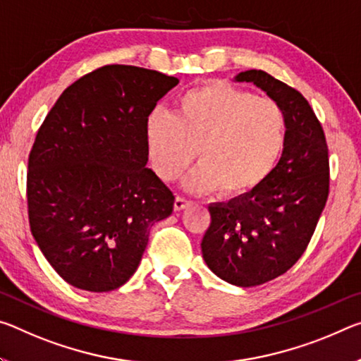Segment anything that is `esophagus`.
<instances>
[{
    "label": "esophagus",
    "instance_id": "34e87169",
    "mask_svg": "<svg viewBox=\"0 0 361 361\" xmlns=\"http://www.w3.org/2000/svg\"><path fill=\"white\" fill-rule=\"evenodd\" d=\"M190 204H191V202H190V201H186V199H183V197H180V196H176L173 207H175V210H176V212H180V210H183V209H186L188 205H190Z\"/></svg>",
    "mask_w": 361,
    "mask_h": 361
}]
</instances>
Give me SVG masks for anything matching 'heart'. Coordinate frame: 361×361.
Instances as JSON below:
<instances>
[{
  "instance_id": "1",
  "label": "heart",
  "mask_w": 361,
  "mask_h": 361,
  "mask_svg": "<svg viewBox=\"0 0 361 361\" xmlns=\"http://www.w3.org/2000/svg\"><path fill=\"white\" fill-rule=\"evenodd\" d=\"M279 104L233 85L212 82L183 93L173 116L154 109L145 123L151 165L159 178L173 181L201 165L185 186L194 192L220 190L223 197L252 194L268 180L286 146Z\"/></svg>"
}]
</instances>
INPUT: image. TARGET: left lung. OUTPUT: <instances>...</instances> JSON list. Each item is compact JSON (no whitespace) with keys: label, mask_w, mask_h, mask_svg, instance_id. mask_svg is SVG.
<instances>
[{"label":"left lung","mask_w":361,"mask_h":361,"mask_svg":"<svg viewBox=\"0 0 361 361\" xmlns=\"http://www.w3.org/2000/svg\"><path fill=\"white\" fill-rule=\"evenodd\" d=\"M234 80L265 91L288 123L281 159L259 190L209 205L205 263L223 281L252 288L281 276L305 252L329 194V159L322 123L299 91L255 68Z\"/></svg>","instance_id":"obj_1"}]
</instances>
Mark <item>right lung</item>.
<instances>
[{
    "mask_svg": "<svg viewBox=\"0 0 361 361\" xmlns=\"http://www.w3.org/2000/svg\"><path fill=\"white\" fill-rule=\"evenodd\" d=\"M178 78L104 66L64 90L28 156V221L73 288L107 293L133 276L175 196L147 164L145 123Z\"/></svg>",
    "mask_w": 361,
    "mask_h": 361,
    "instance_id": "obj_1",
    "label": "right lung"
}]
</instances>
